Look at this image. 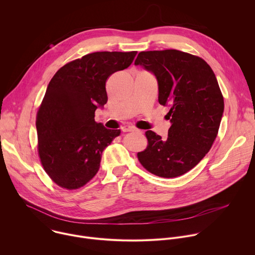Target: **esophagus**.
Returning <instances> with one entry per match:
<instances>
[{"instance_id": "34e87169", "label": "esophagus", "mask_w": 255, "mask_h": 255, "mask_svg": "<svg viewBox=\"0 0 255 255\" xmlns=\"http://www.w3.org/2000/svg\"><path fill=\"white\" fill-rule=\"evenodd\" d=\"M122 130L123 131H139L138 129H136L133 127H130V126H124L122 128Z\"/></svg>"}]
</instances>
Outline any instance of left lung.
Instances as JSON below:
<instances>
[{"label": "left lung", "mask_w": 255, "mask_h": 255, "mask_svg": "<svg viewBox=\"0 0 255 255\" xmlns=\"http://www.w3.org/2000/svg\"><path fill=\"white\" fill-rule=\"evenodd\" d=\"M134 64L156 75L159 103L169 107L172 123L166 139L144 132L147 145L137 159L156 176H182L206 156L217 136L224 99L216 76L204 59L175 49L142 51Z\"/></svg>", "instance_id": "1"}]
</instances>
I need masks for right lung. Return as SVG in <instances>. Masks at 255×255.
Here are the masks:
<instances>
[{
	"label": "right lung",
	"mask_w": 255,
	"mask_h": 255,
	"mask_svg": "<svg viewBox=\"0 0 255 255\" xmlns=\"http://www.w3.org/2000/svg\"><path fill=\"white\" fill-rule=\"evenodd\" d=\"M136 51L94 52L66 63L50 80L37 112L38 155L56 185L76 190L97 173L101 154L121 129L94 121L108 101L109 77L128 68Z\"/></svg>",
	"instance_id": "add662e5"
}]
</instances>
